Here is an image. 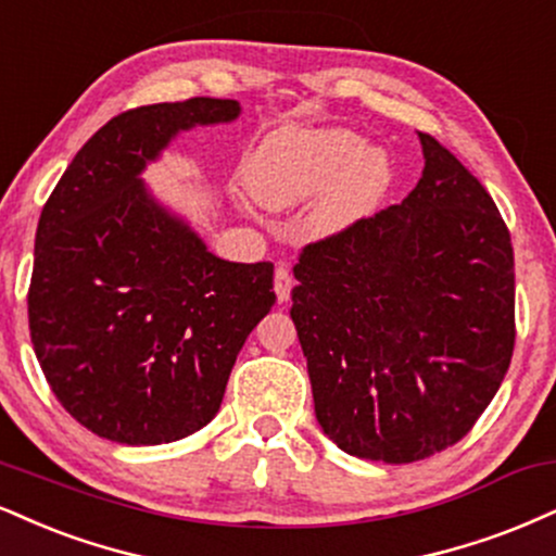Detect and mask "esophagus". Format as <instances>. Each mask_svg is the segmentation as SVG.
<instances>
[{"instance_id": "1", "label": "esophagus", "mask_w": 556, "mask_h": 556, "mask_svg": "<svg viewBox=\"0 0 556 556\" xmlns=\"http://www.w3.org/2000/svg\"><path fill=\"white\" fill-rule=\"evenodd\" d=\"M292 285H295V279H292L290 269H287L285 264L277 266V274H274V292H277L279 303H287V300H290Z\"/></svg>"}]
</instances>
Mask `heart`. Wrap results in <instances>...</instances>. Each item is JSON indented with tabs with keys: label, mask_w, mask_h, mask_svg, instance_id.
I'll return each mask as SVG.
<instances>
[{
	"label": "heart",
	"mask_w": 556,
	"mask_h": 556,
	"mask_svg": "<svg viewBox=\"0 0 556 556\" xmlns=\"http://www.w3.org/2000/svg\"><path fill=\"white\" fill-rule=\"evenodd\" d=\"M243 176L269 210H292L318 193L307 227L318 236H337L383 204L393 186V163L386 150L365 144L344 126H282L253 147Z\"/></svg>",
	"instance_id": "b5f03b06"
}]
</instances>
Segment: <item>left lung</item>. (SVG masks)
I'll list each match as a JSON object with an SVG mask.
<instances>
[{"label": "left lung", "instance_id": "obj_1", "mask_svg": "<svg viewBox=\"0 0 556 556\" xmlns=\"http://www.w3.org/2000/svg\"><path fill=\"white\" fill-rule=\"evenodd\" d=\"M401 204L307 243L292 311L316 419L344 453L412 464L456 445L515 346L510 230L430 134Z\"/></svg>", "mask_w": 556, "mask_h": 556}]
</instances>
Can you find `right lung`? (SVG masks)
I'll list each match as a JSON object with an SVG mask.
<instances>
[{
    "instance_id": "add662e5",
    "label": "right lung",
    "mask_w": 556,
    "mask_h": 556,
    "mask_svg": "<svg viewBox=\"0 0 556 556\" xmlns=\"http://www.w3.org/2000/svg\"><path fill=\"white\" fill-rule=\"evenodd\" d=\"M238 113L219 98L118 113L43 204L33 350L59 404L113 443H173L210 425L238 352L277 303L274 264L217 258L139 178L178 131Z\"/></svg>"
}]
</instances>
